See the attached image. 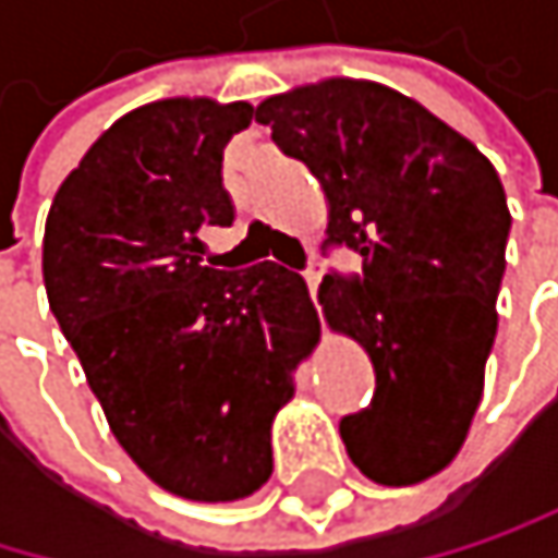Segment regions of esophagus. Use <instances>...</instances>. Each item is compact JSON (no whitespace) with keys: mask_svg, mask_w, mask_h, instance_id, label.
Wrapping results in <instances>:
<instances>
[{"mask_svg":"<svg viewBox=\"0 0 558 558\" xmlns=\"http://www.w3.org/2000/svg\"><path fill=\"white\" fill-rule=\"evenodd\" d=\"M320 277H325V264H320V260H311V264L304 267V281H307V288H311L314 304H317V284H320ZM317 311H320V304H317Z\"/></svg>","mask_w":558,"mask_h":558,"instance_id":"esophagus-1","label":"esophagus"}]
</instances>
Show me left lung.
<instances>
[{"label":"left lung","mask_w":558,"mask_h":558,"mask_svg":"<svg viewBox=\"0 0 558 558\" xmlns=\"http://www.w3.org/2000/svg\"><path fill=\"white\" fill-rule=\"evenodd\" d=\"M254 117L325 190V247L361 257L317 291L328 325L375 364L372 404L341 418L348 456L372 482L415 485L459 456L482 401L512 227L502 180L462 133L381 83L325 80Z\"/></svg>","instance_id":"obj_1"}]
</instances>
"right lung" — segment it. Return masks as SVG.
<instances>
[{
	"instance_id": "right-lung-1",
	"label": "right lung",
	"mask_w": 558,
	"mask_h": 558,
	"mask_svg": "<svg viewBox=\"0 0 558 558\" xmlns=\"http://www.w3.org/2000/svg\"><path fill=\"white\" fill-rule=\"evenodd\" d=\"M251 120V102L140 106L62 180L43 238L49 307L117 441L194 502L270 478V422L317 320L288 267H204L201 230L233 223L223 146Z\"/></svg>"
}]
</instances>
